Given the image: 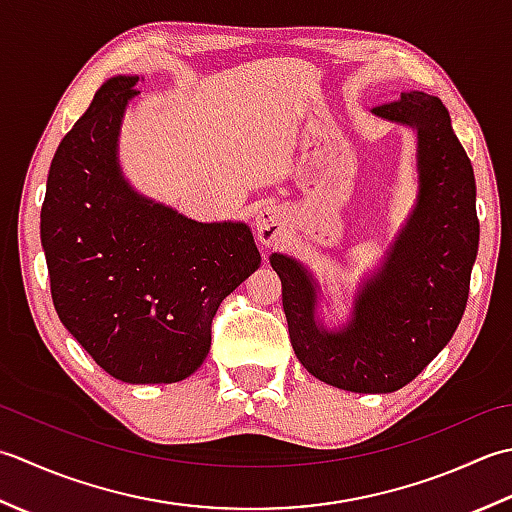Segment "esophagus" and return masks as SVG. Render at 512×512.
I'll use <instances>...</instances> for the list:
<instances>
[{"label":"esophagus","instance_id":"34e87169","mask_svg":"<svg viewBox=\"0 0 512 512\" xmlns=\"http://www.w3.org/2000/svg\"><path fill=\"white\" fill-rule=\"evenodd\" d=\"M256 236L260 245H274L280 241L283 236V218H280V212L274 210V207H263L256 214Z\"/></svg>","mask_w":512,"mask_h":512}]
</instances>
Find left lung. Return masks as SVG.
<instances>
[{
	"label": "left lung",
	"mask_w": 512,
	"mask_h": 512,
	"mask_svg": "<svg viewBox=\"0 0 512 512\" xmlns=\"http://www.w3.org/2000/svg\"><path fill=\"white\" fill-rule=\"evenodd\" d=\"M417 130L420 194L387 263L358 294L340 331L316 320V285L294 258L271 254L283 283L291 347L318 380L353 393L406 387L440 353L464 316L479 245L475 174L444 103L402 92L373 110Z\"/></svg>",
	"instance_id": "obj_1"
}]
</instances>
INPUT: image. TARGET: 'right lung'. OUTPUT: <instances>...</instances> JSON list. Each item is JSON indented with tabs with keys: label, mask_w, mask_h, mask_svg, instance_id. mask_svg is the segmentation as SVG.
I'll use <instances>...</instances> for the list:
<instances>
[{
	"label": "right lung",
	"mask_w": 512,
	"mask_h": 512,
	"mask_svg": "<svg viewBox=\"0 0 512 512\" xmlns=\"http://www.w3.org/2000/svg\"><path fill=\"white\" fill-rule=\"evenodd\" d=\"M139 77H112L52 156L41 245L59 320L112 378L172 384L210 353L221 302L260 254L243 223H196L125 183L123 110Z\"/></svg>",
	"instance_id": "right-lung-1"
}]
</instances>
